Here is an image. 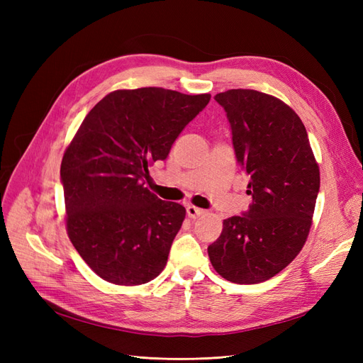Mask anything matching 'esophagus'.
Returning a JSON list of instances; mask_svg holds the SVG:
<instances>
[{"instance_id":"34e87169","label":"esophagus","mask_w":363,"mask_h":363,"mask_svg":"<svg viewBox=\"0 0 363 363\" xmlns=\"http://www.w3.org/2000/svg\"><path fill=\"white\" fill-rule=\"evenodd\" d=\"M186 213H188L189 218L195 219V218H199L200 215H203L204 211H203V208L195 207V206H188V207H186Z\"/></svg>"}]
</instances>
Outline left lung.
I'll use <instances>...</instances> for the list:
<instances>
[{
	"label": "left lung",
	"instance_id": "left-lung-1",
	"mask_svg": "<svg viewBox=\"0 0 363 363\" xmlns=\"http://www.w3.org/2000/svg\"><path fill=\"white\" fill-rule=\"evenodd\" d=\"M215 100L225 111L252 201L242 215L224 219L221 236L207 252L219 276L255 284L276 276L301 251L320 192V169L301 119L279 98L230 89Z\"/></svg>",
	"mask_w": 363,
	"mask_h": 363
}]
</instances>
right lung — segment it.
I'll return each instance as SVG.
<instances>
[{"label":"right lung","instance_id":"obj_1","mask_svg":"<svg viewBox=\"0 0 363 363\" xmlns=\"http://www.w3.org/2000/svg\"><path fill=\"white\" fill-rule=\"evenodd\" d=\"M211 95L140 87L106 95L86 115L62 159L72 245L103 280L148 283L167 265L186 208L145 188L148 167L171 147Z\"/></svg>","mask_w":363,"mask_h":363}]
</instances>
